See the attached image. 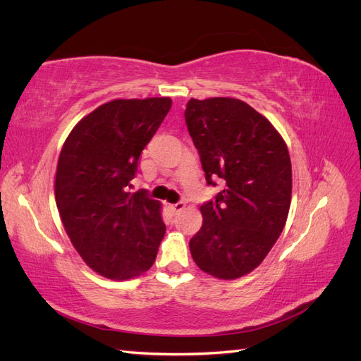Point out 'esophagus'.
I'll list each match as a JSON object with an SVG mask.
<instances>
[{
	"instance_id": "1",
	"label": "esophagus",
	"mask_w": 361,
	"mask_h": 361,
	"mask_svg": "<svg viewBox=\"0 0 361 361\" xmlns=\"http://www.w3.org/2000/svg\"><path fill=\"white\" fill-rule=\"evenodd\" d=\"M182 209H185V203H183V202H178V203L171 204V211H173L174 214H179Z\"/></svg>"
}]
</instances>
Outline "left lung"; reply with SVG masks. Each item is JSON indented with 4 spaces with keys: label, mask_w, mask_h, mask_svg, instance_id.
Masks as SVG:
<instances>
[{
    "label": "left lung",
    "mask_w": 361,
    "mask_h": 361,
    "mask_svg": "<svg viewBox=\"0 0 361 361\" xmlns=\"http://www.w3.org/2000/svg\"><path fill=\"white\" fill-rule=\"evenodd\" d=\"M185 122L206 182H224L215 200L200 206L203 224L190 241L191 256L206 274L235 280L262 264L286 224L288 146L267 117L235 97H191Z\"/></svg>",
    "instance_id": "8db88e82"
}]
</instances>
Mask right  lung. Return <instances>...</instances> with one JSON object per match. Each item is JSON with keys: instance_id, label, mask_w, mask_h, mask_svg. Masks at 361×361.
<instances>
[{"instance_id": "add662e5", "label": "right lung", "mask_w": 361, "mask_h": 361, "mask_svg": "<svg viewBox=\"0 0 361 361\" xmlns=\"http://www.w3.org/2000/svg\"><path fill=\"white\" fill-rule=\"evenodd\" d=\"M170 106V97L110 101L81 118L61 147L54 191L64 231L106 279L138 277L157 259L161 203L128 187Z\"/></svg>"}]
</instances>
